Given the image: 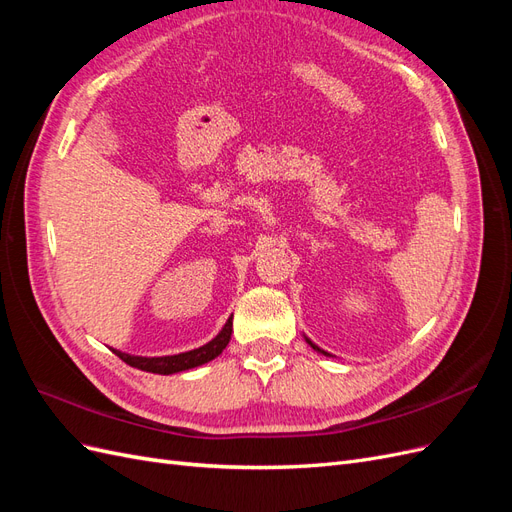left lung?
Segmentation results:
<instances>
[{"label": "left lung", "mask_w": 512, "mask_h": 512, "mask_svg": "<svg viewBox=\"0 0 512 512\" xmlns=\"http://www.w3.org/2000/svg\"><path fill=\"white\" fill-rule=\"evenodd\" d=\"M305 342H307V344H309V346H312V348H314V350H318V352H322V354H324V356H331V354H329V352H324V350H322V348H318V346H316V344H312V342H309V339H307V337H305Z\"/></svg>", "instance_id": "8db88e82"}]
</instances>
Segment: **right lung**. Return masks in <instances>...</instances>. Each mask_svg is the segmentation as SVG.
I'll use <instances>...</instances> for the list:
<instances>
[{"label":"right lung","instance_id":"add662e5","mask_svg":"<svg viewBox=\"0 0 512 512\" xmlns=\"http://www.w3.org/2000/svg\"><path fill=\"white\" fill-rule=\"evenodd\" d=\"M230 335H232V316L226 320L222 331L215 335L211 342H207L205 346H200L196 350H190V352H179V354H168V356H136V354H128V352L113 350V348L111 350L130 367L151 371V374L168 376V374H177V371L194 369L198 365H205V363L213 361L215 356H220L222 350L228 346Z\"/></svg>","mask_w":512,"mask_h":512}]
</instances>
